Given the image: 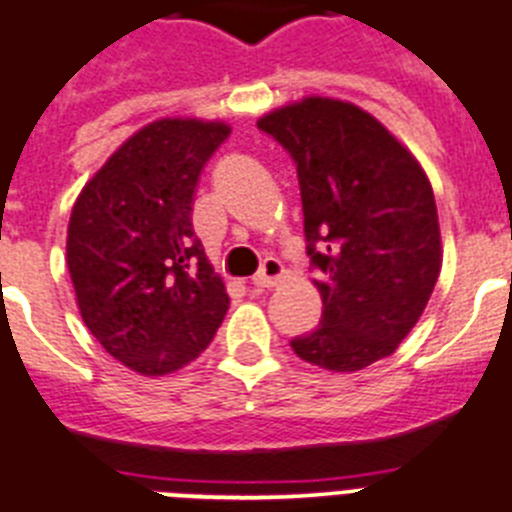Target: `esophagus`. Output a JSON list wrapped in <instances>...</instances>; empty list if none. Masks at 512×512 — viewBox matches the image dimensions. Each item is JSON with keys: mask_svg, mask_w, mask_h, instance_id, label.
Wrapping results in <instances>:
<instances>
[{"mask_svg": "<svg viewBox=\"0 0 512 512\" xmlns=\"http://www.w3.org/2000/svg\"><path fill=\"white\" fill-rule=\"evenodd\" d=\"M282 277H285V266H282V261L274 259V256H266V259L261 261L259 272L253 274V285L274 287Z\"/></svg>", "mask_w": 512, "mask_h": 512, "instance_id": "esophagus-1", "label": "esophagus"}]
</instances>
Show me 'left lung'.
Returning a JSON list of instances; mask_svg holds the SVG:
<instances>
[{
  "instance_id": "left-lung-1",
  "label": "left lung",
  "mask_w": 512,
  "mask_h": 512,
  "mask_svg": "<svg viewBox=\"0 0 512 512\" xmlns=\"http://www.w3.org/2000/svg\"><path fill=\"white\" fill-rule=\"evenodd\" d=\"M298 165L305 240L323 300L300 360L355 373L393 355L440 274L438 207L425 170L362 108L305 98L259 119Z\"/></svg>"
}]
</instances>
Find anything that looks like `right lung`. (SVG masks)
Here are the masks:
<instances>
[{"label":"right lung","mask_w":512,"mask_h":512,"mask_svg":"<svg viewBox=\"0 0 512 512\" xmlns=\"http://www.w3.org/2000/svg\"><path fill=\"white\" fill-rule=\"evenodd\" d=\"M227 137L222 121H152L72 207L67 266L82 321L113 360L142 375L196 360L230 305L191 225L199 176Z\"/></svg>","instance_id":"1"}]
</instances>
